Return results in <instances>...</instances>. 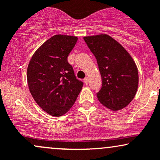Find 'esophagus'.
<instances>
[{"label":"esophagus","mask_w":160,"mask_h":160,"mask_svg":"<svg viewBox=\"0 0 160 160\" xmlns=\"http://www.w3.org/2000/svg\"><path fill=\"white\" fill-rule=\"evenodd\" d=\"M89 78H88V77H86V78H84V82H85V83L86 84V85H87V84L89 83Z\"/></svg>","instance_id":"1"}]
</instances>
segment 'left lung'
I'll list each match as a JSON object with an SVG mask.
<instances>
[{
	"label": "left lung",
	"mask_w": 160,
	"mask_h": 160,
	"mask_svg": "<svg viewBox=\"0 0 160 160\" xmlns=\"http://www.w3.org/2000/svg\"><path fill=\"white\" fill-rule=\"evenodd\" d=\"M97 60L102 76L98 101L113 111L126 107L135 97L138 85V68L132 58L108 34L84 37Z\"/></svg>",
	"instance_id": "obj_1"
}]
</instances>
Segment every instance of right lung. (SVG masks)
<instances>
[{
	"label": "right lung",
	"mask_w": 160,
	"mask_h": 160,
	"mask_svg": "<svg viewBox=\"0 0 160 160\" xmlns=\"http://www.w3.org/2000/svg\"><path fill=\"white\" fill-rule=\"evenodd\" d=\"M78 41L57 34L34 52L27 70L29 90L37 104L52 116H62L73 106L83 82L77 79L68 56Z\"/></svg>",
	"instance_id": "add662e5"
}]
</instances>
